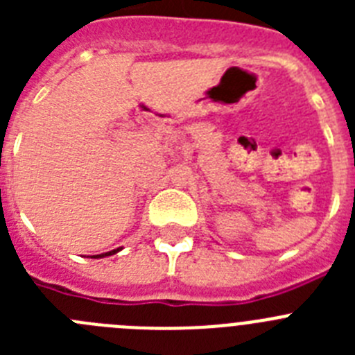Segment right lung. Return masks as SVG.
<instances>
[{"instance_id":"1","label":"right lung","mask_w":355,"mask_h":355,"mask_svg":"<svg viewBox=\"0 0 355 355\" xmlns=\"http://www.w3.org/2000/svg\"><path fill=\"white\" fill-rule=\"evenodd\" d=\"M121 249H115V250H110V252H105V254H99V256H94V258H105V256H112V254L119 252Z\"/></svg>"}]
</instances>
